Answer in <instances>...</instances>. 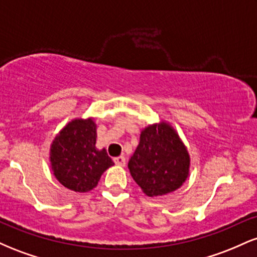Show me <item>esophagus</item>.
Returning <instances> with one entry per match:
<instances>
[{
	"label": "esophagus",
	"mask_w": 257,
	"mask_h": 257,
	"mask_svg": "<svg viewBox=\"0 0 257 257\" xmlns=\"http://www.w3.org/2000/svg\"><path fill=\"white\" fill-rule=\"evenodd\" d=\"M113 162L119 167H124L125 166V158L123 156H119V157L113 158Z\"/></svg>",
	"instance_id": "34e87169"
}]
</instances>
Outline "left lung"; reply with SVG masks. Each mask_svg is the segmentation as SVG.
I'll return each instance as SVG.
<instances>
[{"label":"left lung","mask_w":257,"mask_h":257,"mask_svg":"<svg viewBox=\"0 0 257 257\" xmlns=\"http://www.w3.org/2000/svg\"><path fill=\"white\" fill-rule=\"evenodd\" d=\"M191 157L178 132L167 120L141 131L140 141L128 168L132 178L149 197L164 196L184 185Z\"/></svg>","instance_id":"8db88e82"}]
</instances>
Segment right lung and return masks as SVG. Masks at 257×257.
<instances>
[{
	"label": "right lung",
	"mask_w": 257,
	"mask_h": 257,
	"mask_svg": "<svg viewBox=\"0 0 257 257\" xmlns=\"http://www.w3.org/2000/svg\"><path fill=\"white\" fill-rule=\"evenodd\" d=\"M94 117L73 118L55 135L49 149L51 169L55 179L75 192H88L113 166L105 149H96Z\"/></svg>",
	"instance_id": "add662e5"
}]
</instances>
